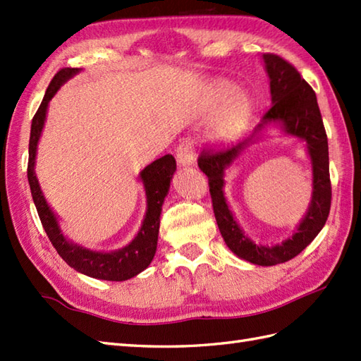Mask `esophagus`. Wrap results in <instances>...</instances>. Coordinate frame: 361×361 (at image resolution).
Returning <instances> with one entry per match:
<instances>
[{
  "label": "esophagus",
  "mask_w": 361,
  "mask_h": 361,
  "mask_svg": "<svg viewBox=\"0 0 361 361\" xmlns=\"http://www.w3.org/2000/svg\"><path fill=\"white\" fill-rule=\"evenodd\" d=\"M176 161L180 166H192L195 163V144L190 140H185L175 150Z\"/></svg>",
  "instance_id": "esophagus-1"
}]
</instances>
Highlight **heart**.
<instances>
[{
	"mask_svg": "<svg viewBox=\"0 0 361 361\" xmlns=\"http://www.w3.org/2000/svg\"><path fill=\"white\" fill-rule=\"evenodd\" d=\"M219 111L212 122L209 137L216 145H231L242 137L252 116L251 99L229 83H219L212 88L209 110Z\"/></svg>",
	"mask_w": 361,
	"mask_h": 361,
	"instance_id": "obj_1",
	"label": "heart"
}]
</instances>
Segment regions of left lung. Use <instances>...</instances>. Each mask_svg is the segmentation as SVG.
<instances>
[{"instance_id": "1", "label": "left lung", "mask_w": 361, "mask_h": 361, "mask_svg": "<svg viewBox=\"0 0 361 361\" xmlns=\"http://www.w3.org/2000/svg\"><path fill=\"white\" fill-rule=\"evenodd\" d=\"M262 60L270 79L271 106L248 140L224 152L202 153L198 158V167L209 180L214 214L226 247L237 257L250 264L271 267L298 256L323 229L331 211L332 188L329 176L327 135L315 91L301 78L296 68L282 57L276 54H264ZM268 125H278L284 134L304 140L312 164V197L308 212L294 234L276 245L252 243L236 224L223 192L224 171L250 145L262 139Z\"/></svg>"}]
</instances>
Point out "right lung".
Instances as JSON below:
<instances>
[{
	"instance_id": "1",
	"label": "right lung",
	"mask_w": 361,
	"mask_h": 361,
	"mask_svg": "<svg viewBox=\"0 0 361 361\" xmlns=\"http://www.w3.org/2000/svg\"><path fill=\"white\" fill-rule=\"evenodd\" d=\"M80 68H63L51 80L48 90H46L43 101L38 106L35 116L30 126L29 137V163H27V180L30 186V194L35 203L38 217L48 234L54 248L57 250L65 262L74 268L75 271L87 274L90 278L104 279V281H127L133 276L144 271L152 262L157 252L158 233H159V216L163 209L164 198L171 188V180L176 171V163L172 155H164L145 166L140 172V181L145 190V216L140 231L133 237V240L126 247L114 251H96L82 247L79 243L68 240L59 224L57 214L52 211L49 203L38 183L35 173V158L38 141L44 127L46 113H48L49 101L56 96L60 87L65 82L73 79L79 74Z\"/></svg>"
}]
</instances>
